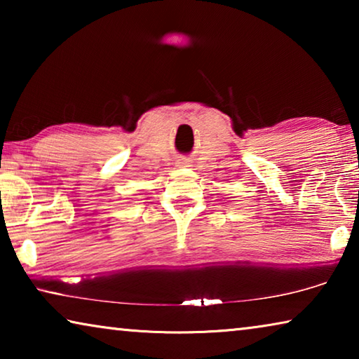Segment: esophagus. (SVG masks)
Returning a JSON list of instances; mask_svg holds the SVG:
<instances>
[{
  "label": "esophagus",
  "instance_id": "34e87169",
  "mask_svg": "<svg viewBox=\"0 0 359 359\" xmlns=\"http://www.w3.org/2000/svg\"><path fill=\"white\" fill-rule=\"evenodd\" d=\"M185 165H188V160H185V158L179 160V166H185Z\"/></svg>",
  "mask_w": 359,
  "mask_h": 359
}]
</instances>
